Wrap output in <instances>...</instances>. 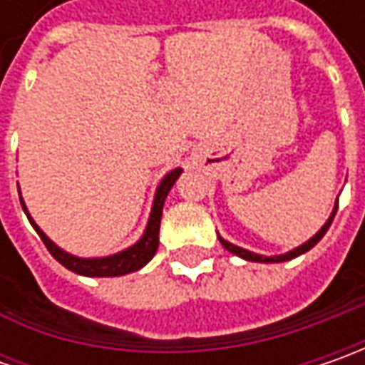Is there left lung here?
Masks as SVG:
<instances>
[{
	"instance_id": "obj_1",
	"label": "left lung",
	"mask_w": 365,
	"mask_h": 365,
	"mask_svg": "<svg viewBox=\"0 0 365 365\" xmlns=\"http://www.w3.org/2000/svg\"><path fill=\"white\" fill-rule=\"evenodd\" d=\"M335 213H337V203H335V209H333V213H331V217L327 219V223L319 230V232L307 242V244L299 245L297 250H292V252H288V254H282V256H274V258H264V256H258V254H254V252H247V250H244V247H237V245L230 244V242H225V240H221L219 237V242H221V245L227 250V252H232V254H235V256H240V258L244 259H250V262H264V264H268V262H287V259H292L297 258V256H301V254H304V252H309L313 245L319 244V240L327 233V230H329V225L333 223V217H335Z\"/></svg>"
}]
</instances>
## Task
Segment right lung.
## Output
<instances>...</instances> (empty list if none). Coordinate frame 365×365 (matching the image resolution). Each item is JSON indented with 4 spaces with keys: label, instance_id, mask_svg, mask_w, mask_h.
I'll return each instance as SVG.
<instances>
[{
    "label": "right lung",
    "instance_id": "right-lung-1",
    "mask_svg": "<svg viewBox=\"0 0 365 365\" xmlns=\"http://www.w3.org/2000/svg\"><path fill=\"white\" fill-rule=\"evenodd\" d=\"M180 168L170 170L168 175L162 178V182L158 185L156 190V197H154V205H152V213L148 219L146 233L142 235V240L132 247L123 250L115 256H109V258H77V256H71L66 254L64 250H61L58 245H54L50 242L48 237L44 235V232L34 223V219L28 215L26 211V205L21 201V207L26 211V215L30 219V223L34 225V230L40 235V240L44 242L46 250L52 254V258L58 259L64 268H68L71 272L83 274V276H121V274H130L140 270L142 266H146L150 259L154 258L156 250H158V233H160V217H162V207H164V199L168 195V190L173 189V185L176 182V178L180 176Z\"/></svg>",
    "mask_w": 365,
    "mask_h": 365
}]
</instances>
